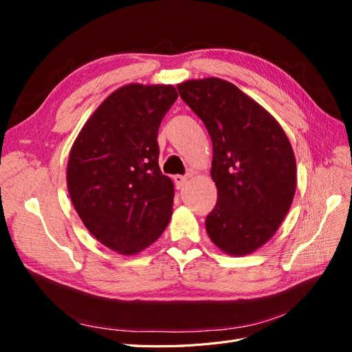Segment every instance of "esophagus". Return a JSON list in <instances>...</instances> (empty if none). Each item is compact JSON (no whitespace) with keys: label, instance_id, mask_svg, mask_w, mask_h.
I'll list each match as a JSON object with an SVG mask.
<instances>
[{"label":"esophagus","instance_id":"obj_1","mask_svg":"<svg viewBox=\"0 0 352 352\" xmlns=\"http://www.w3.org/2000/svg\"><path fill=\"white\" fill-rule=\"evenodd\" d=\"M173 180H175V185H176V188L177 189H182L184 186H185V184H186V176H180V175H176L175 177H173Z\"/></svg>","mask_w":352,"mask_h":352}]
</instances>
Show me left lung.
<instances>
[{
    "instance_id": "8db88e82",
    "label": "left lung",
    "mask_w": 352,
    "mask_h": 352,
    "mask_svg": "<svg viewBox=\"0 0 352 352\" xmlns=\"http://www.w3.org/2000/svg\"><path fill=\"white\" fill-rule=\"evenodd\" d=\"M177 91L212 142L210 175L217 204L206 220L208 236L225 254H252L273 238L292 206V145L279 122L236 85L220 78L190 79Z\"/></svg>"
}]
</instances>
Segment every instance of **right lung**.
I'll return each mask as SVG.
<instances>
[{"instance_id":"obj_1","label":"right lung","mask_w":352,"mask_h":352,"mask_svg":"<svg viewBox=\"0 0 352 352\" xmlns=\"http://www.w3.org/2000/svg\"><path fill=\"white\" fill-rule=\"evenodd\" d=\"M176 100L173 85H123L98 105L72 145L66 172L72 204L91 235L117 254H140L172 219L175 189L158 166L157 133Z\"/></svg>"}]
</instances>
